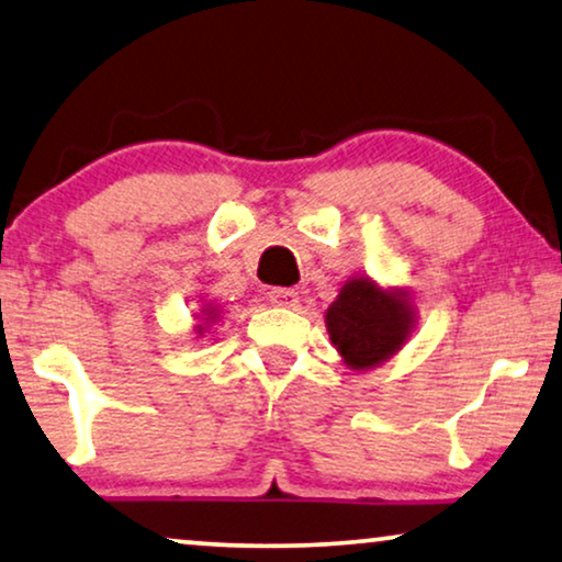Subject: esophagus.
<instances>
[{
  "label": "esophagus",
  "instance_id": "esophagus-1",
  "mask_svg": "<svg viewBox=\"0 0 562 562\" xmlns=\"http://www.w3.org/2000/svg\"><path fill=\"white\" fill-rule=\"evenodd\" d=\"M268 299H271L273 306H286V310H294L299 304V291L296 289H271L268 291Z\"/></svg>",
  "mask_w": 562,
  "mask_h": 562
}]
</instances>
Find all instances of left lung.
<instances>
[{"mask_svg": "<svg viewBox=\"0 0 562 562\" xmlns=\"http://www.w3.org/2000/svg\"><path fill=\"white\" fill-rule=\"evenodd\" d=\"M329 340L352 371H371L402 350L417 327V310L406 289L379 286L352 276L325 312Z\"/></svg>", "mask_w": 562, "mask_h": 562, "instance_id": "left-lung-1", "label": "left lung"}]
</instances>
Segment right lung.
<instances>
[{"label":"right lung","instance_id":"add662e5","mask_svg":"<svg viewBox=\"0 0 562 562\" xmlns=\"http://www.w3.org/2000/svg\"><path fill=\"white\" fill-rule=\"evenodd\" d=\"M220 319V306L217 304H204L202 312L196 314V325H194V333L202 337L206 329H210V325H214V322Z\"/></svg>","mask_w":562,"mask_h":562}]
</instances>
